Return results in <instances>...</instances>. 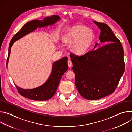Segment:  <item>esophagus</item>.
I'll list each match as a JSON object with an SVG mask.
<instances>
[{"label":"esophagus","mask_w":132,"mask_h":132,"mask_svg":"<svg viewBox=\"0 0 132 132\" xmlns=\"http://www.w3.org/2000/svg\"><path fill=\"white\" fill-rule=\"evenodd\" d=\"M67 64H68V65L69 67H71L72 66V62L70 60H68L67 61Z\"/></svg>","instance_id":"34e87169"}]
</instances>
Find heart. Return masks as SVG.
I'll use <instances>...</instances> for the list:
<instances>
[{
  "label": "heart",
  "instance_id": "1",
  "mask_svg": "<svg viewBox=\"0 0 132 132\" xmlns=\"http://www.w3.org/2000/svg\"><path fill=\"white\" fill-rule=\"evenodd\" d=\"M63 41L72 44V51L77 55H82L88 52L94 40L92 30L83 26H75L68 29L64 35Z\"/></svg>",
  "mask_w": 132,
  "mask_h": 132
}]
</instances>
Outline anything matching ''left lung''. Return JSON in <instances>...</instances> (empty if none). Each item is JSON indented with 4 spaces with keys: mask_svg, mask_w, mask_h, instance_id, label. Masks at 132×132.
<instances>
[{
    "mask_svg": "<svg viewBox=\"0 0 132 132\" xmlns=\"http://www.w3.org/2000/svg\"><path fill=\"white\" fill-rule=\"evenodd\" d=\"M101 31L100 43L82 56L70 54L76 87L84 98L98 100L113 92L125 69L124 51L119 40L106 24L93 21Z\"/></svg>",
    "mask_w": 132,
    "mask_h": 132,
    "instance_id": "left-lung-1",
    "label": "left lung"
}]
</instances>
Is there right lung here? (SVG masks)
I'll use <instances>...</instances> for the list:
<instances>
[{"mask_svg": "<svg viewBox=\"0 0 132 132\" xmlns=\"http://www.w3.org/2000/svg\"><path fill=\"white\" fill-rule=\"evenodd\" d=\"M60 20V16L54 15L45 17L42 20H34L29 21L24 25L21 30L13 36L9 43L7 65H8L11 48L14 42L29 33L34 32L37 28L53 26ZM67 61V57H64L55 62L52 65V71L48 78L43 85L38 87L31 89H24L19 87L15 84L19 93L26 98L36 101H45L52 98L57 90L62 76L68 69Z\"/></svg>", "mask_w": 132, "mask_h": 132, "instance_id": "right-lung-1", "label": "right lung"}]
</instances>
